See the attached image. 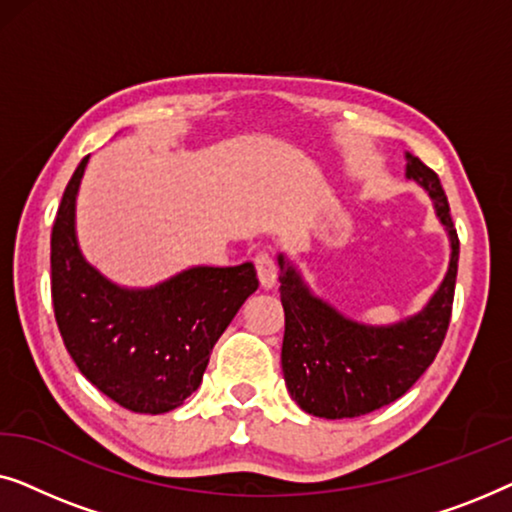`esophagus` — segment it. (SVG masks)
Masks as SVG:
<instances>
[{"label":"esophagus","instance_id":"1","mask_svg":"<svg viewBox=\"0 0 512 512\" xmlns=\"http://www.w3.org/2000/svg\"><path fill=\"white\" fill-rule=\"evenodd\" d=\"M256 272H258V282H261L263 289H272L277 284V265L272 261V256L268 251H258L254 258Z\"/></svg>","mask_w":512,"mask_h":512}]
</instances>
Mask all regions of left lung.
I'll return each instance as SVG.
<instances>
[{
    "label": "left lung",
    "instance_id": "left-lung-1",
    "mask_svg": "<svg viewBox=\"0 0 512 512\" xmlns=\"http://www.w3.org/2000/svg\"><path fill=\"white\" fill-rule=\"evenodd\" d=\"M405 160V177L429 193L450 237L445 279L417 314L389 326L359 324L314 296L296 265L284 254L277 256L284 382L293 401L314 417H361L394 403L431 366L450 326L459 263L457 228L438 174L412 153H405Z\"/></svg>",
    "mask_w": 512,
    "mask_h": 512
}]
</instances>
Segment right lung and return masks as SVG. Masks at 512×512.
Here are the masks:
<instances>
[{
    "label": "right lung",
    "mask_w": 512,
    "mask_h": 512,
    "mask_svg": "<svg viewBox=\"0 0 512 512\" xmlns=\"http://www.w3.org/2000/svg\"><path fill=\"white\" fill-rule=\"evenodd\" d=\"M88 156L69 179L51 233V293L60 335L88 382L123 408L160 415L195 389L209 354L258 289L254 263L195 265L151 289H125L95 270L76 240V193Z\"/></svg>",
    "instance_id": "right-lung-1"
}]
</instances>
